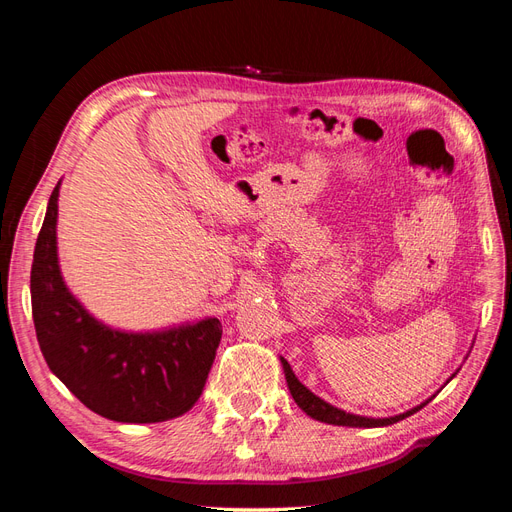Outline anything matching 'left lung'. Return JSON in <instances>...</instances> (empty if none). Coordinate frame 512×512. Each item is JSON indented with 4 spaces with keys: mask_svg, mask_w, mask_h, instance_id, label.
<instances>
[{
    "mask_svg": "<svg viewBox=\"0 0 512 512\" xmlns=\"http://www.w3.org/2000/svg\"><path fill=\"white\" fill-rule=\"evenodd\" d=\"M282 365H284V374H286V382H288V389H290V395L292 399L297 401V406L307 414L316 418V421H322V423H329V425H344V427H384V425H393L397 421H404L406 416L414 414L421 410L423 406L429 404V399L425 401V404L416 406L404 414H397V416H391V418H367V416H359V414H350V412H344L339 410L331 404H327V401L316 397L312 391L307 389V386H303L297 376L292 374V369L288 365L286 359H282ZM455 376V374H453ZM451 376V378H453Z\"/></svg>",
    "mask_w": 512,
    "mask_h": 512,
    "instance_id": "left-lung-1",
    "label": "left lung"
}]
</instances>
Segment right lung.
Masks as SVG:
<instances>
[{"label":"right lung","mask_w":512,"mask_h":512,"mask_svg":"<svg viewBox=\"0 0 512 512\" xmlns=\"http://www.w3.org/2000/svg\"><path fill=\"white\" fill-rule=\"evenodd\" d=\"M57 196L49 198L32 262V314L46 365L74 397L117 423H162L203 393L222 337L207 318L160 333L104 327L76 301L57 262Z\"/></svg>","instance_id":"add662e5"}]
</instances>
